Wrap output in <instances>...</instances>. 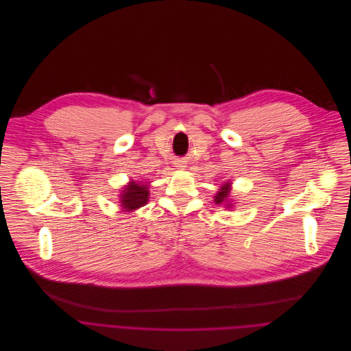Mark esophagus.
<instances>
[{
  "label": "esophagus",
  "mask_w": 351,
  "mask_h": 351,
  "mask_svg": "<svg viewBox=\"0 0 351 351\" xmlns=\"http://www.w3.org/2000/svg\"><path fill=\"white\" fill-rule=\"evenodd\" d=\"M174 165H176V167H180V169L185 167V163H184V162H181V160H177Z\"/></svg>",
  "instance_id": "esophagus-1"
}]
</instances>
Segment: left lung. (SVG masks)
Wrapping results in <instances>:
<instances>
[{"label":"left lung","mask_w":351,"mask_h":351,"mask_svg":"<svg viewBox=\"0 0 351 351\" xmlns=\"http://www.w3.org/2000/svg\"><path fill=\"white\" fill-rule=\"evenodd\" d=\"M230 191H231V184L230 182H226L221 188H220V191L216 193V196H215V202H216V204H226L227 207H231L232 204L230 203Z\"/></svg>","instance_id":"8db88e82"}]
</instances>
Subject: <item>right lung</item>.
Masks as SVG:
<instances>
[{
    "instance_id": "1",
    "label": "right lung",
    "mask_w": 351,
    "mask_h": 351,
    "mask_svg": "<svg viewBox=\"0 0 351 351\" xmlns=\"http://www.w3.org/2000/svg\"><path fill=\"white\" fill-rule=\"evenodd\" d=\"M148 188L149 186L147 184L135 181L128 182V185L123 188V193L120 195V206L123 207L124 212H132L135 208L145 206L149 197Z\"/></svg>"
}]
</instances>
